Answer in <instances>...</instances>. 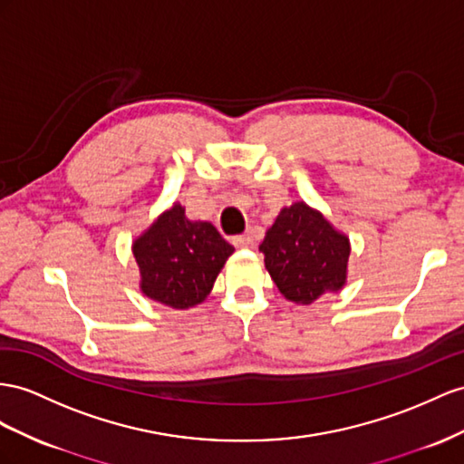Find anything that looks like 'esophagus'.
<instances>
[{"label":"esophagus","instance_id":"34e87169","mask_svg":"<svg viewBox=\"0 0 464 464\" xmlns=\"http://www.w3.org/2000/svg\"><path fill=\"white\" fill-rule=\"evenodd\" d=\"M233 245H235V246H239V248H248V246H253V245H255V239H253V235H251V233H246V235H237L235 239H233Z\"/></svg>","mask_w":464,"mask_h":464}]
</instances>
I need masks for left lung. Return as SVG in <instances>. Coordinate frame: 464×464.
<instances>
[{"mask_svg":"<svg viewBox=\"0 0 464 464\" xmlns=\"http://www.w3.org/2000/svg\"><path fill=\"white\" fill-rule=\"evenodd\" d=\"M258 251L280 294L294 304L307 305L345 286L349 237L304 201L278 213Z\"/></svg>","mask_w":464,"mask_h":464,"instance_id":"1","label":"left lung"}]
</instances>
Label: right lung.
<instances>
[{
    "mask_svg": "<svg viewBox=\"0 0 464 464\" xmlns=\"http://www.w3.org/2000/svg\"><path fill=\"white\" fill-rule=\"evenodd\" d=\"M233 251L211 223L189 221L174 204L133 243L140 292L174 310L194 307L208 298Z\"/></svg>",
    "mask_w": 464,
    "mask_h": 464,
    "instance_id": "obj_1",
    "label": "right lung"
}]
</instances>
